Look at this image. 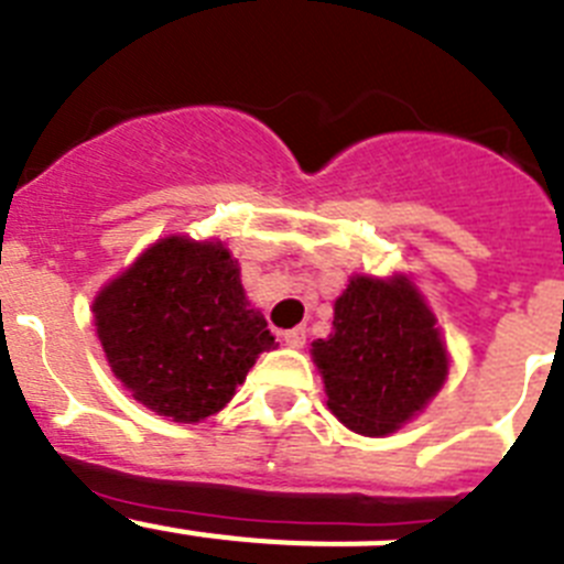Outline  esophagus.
<instances>
[{
    "instance_id": "obj_1",
    "label": "esophagus",
    "mask_w": 564,
    "mask_h": 564,
    "mask_svg": "<svg viewBox=\"0 0 564 564\" xmlns=\"http://www.w3.org/2000/svg\"><path fill=\"white\" fill-rule=\"evenodd\" d=\"M305 341H307V330L305 327H293V330H288L285 333V344L288 347H305Z\"/></svg>"
}]
</instances>
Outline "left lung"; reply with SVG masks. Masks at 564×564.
Returning <instances> with one entry per match:
<instances>
[{"instance_id":"8db88e82","label":"left lung","mask_w":564,"mask_h":564,"mask_svg":"<svg viewBox=\"0 0 564 564\" xmlns=\"http://www.w3.org/2000/svg\"><path fill=\"white\" fill-rule=\"evenodd\" d=\"M327 410L367 437L421 415L449 376V350L406 273L350 276L333 305V330L311 347Z\"/></svg>"}]
</instances>
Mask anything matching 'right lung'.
Instances as JSON below:
<instances>
[{
    "label": "right lung",
    "instance_id": "add662e5",
    "mask_svg": "<svg viewBox=\"0 0 564 564\" xmlns=\"http://www.w3.org/2000/svg\"><path fill=\"white\" fill-rule=\"evenodd\" d=\"M93 316L115 378L177 423L220 412L259 352L276 347L220 239L152 242L98 291Z\"/></svg>",
    "mask_w": 564,
    "mask_h": 564
}]
</instances>
